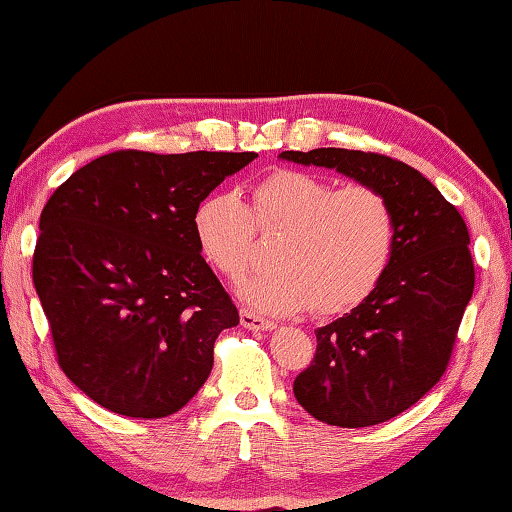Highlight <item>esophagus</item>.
Returning <instances> with one entry per match:
<instances>
[{
	"label": "esophagus",
	"instance_id": "1",
	"mask_svg": "<svg viewBox=\"0 0 512 512\" xmlns=\"http://www.w3.org/2000/svg\"><path fill=\"white\" fill-rule=\"evenodd\" d=\"M240 324L249 330H274V321L258 317L251 310H240Z\"/></svg>",
	"mask_w": 512,
	"mask_h": 512
}]
</instances>
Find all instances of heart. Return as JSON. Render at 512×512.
<instances>
[{"label":"heart","instance_id":"1","mask_svg":"<svg viewBox=\"0 0 512 512\" xmlns=\"http://www.w3.org/2000/svg\"><path fill=\"white\" fill-rule=\"evenodd\" d=\"M256 227L285 231L274 270L251 274L238 294L272 315L315 308L339 315L378 288L396 254V213L371 186H335L301 170H276L251 188L247 206L236 193H211L195 206L193 236L215 272L236 281L254 254Z\"/></svg>","mask_w":512,"mask_h":512}]
</instances>
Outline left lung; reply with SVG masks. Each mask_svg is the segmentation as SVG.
<instances>
[{
	"label": "left lung",
	"instance_id": "8db88e82",
	"mask_svg": "<svg viewBox=\"0 0 512 512\" xmlns=\"http://www.w3.org/2000/svg\"><path fill=\"white\" fill-rule=\"evenodd\" d=\"M301 166L333 168L387 197L396 254L360 306L317 328V353L294 380L312 418L371 427L396 418L441 380L474 290L470 233L441 191L398 159L346 148L285 150Z\"/></svg>",
	"mask_w": 512,
	"mask_h": 512
}]
</instances>
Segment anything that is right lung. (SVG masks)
<instances>
[{
  "mask_svg": "<svg viewBox=\"0 0 512 512\" xmlns=\"http://www.w3.org/2000/svg\"><path fill=\"white\" fill-rule=\"evenodd\" d=\"M256 157L119 150L49 197L35 292L60 369L101 407L166 418L209 378L215 339L240 317L197 249L193 211Z\"/></svg>",
  "mask_w": 512,
  "mask_h": 512,
  "instance_id": "1",
  "label": "right lung"
}]
</instances>
